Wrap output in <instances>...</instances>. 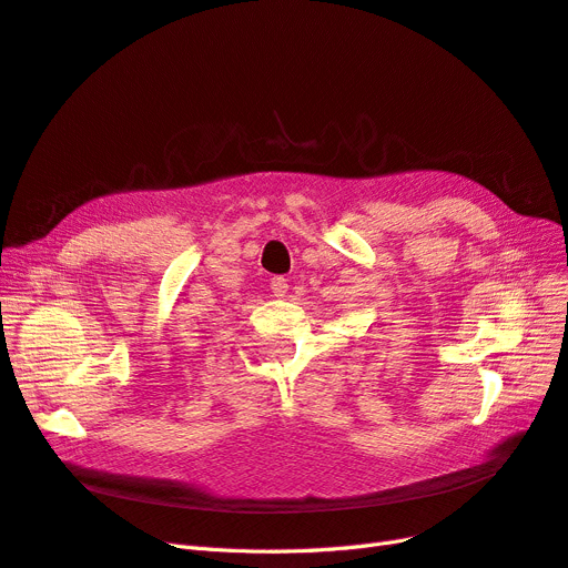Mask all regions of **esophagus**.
Instances as JSON below:
<instances>
[{"mask_svg":"<svg viewBox=\"0 0 568 568\" xmlns=\"http://www.w3.org/2000/svg\"><path fill=\"white\" fill-rule=\"evenodd\" d=\"M270 288H272V296L284 298V296L288 294V282H286L284 277H274V280L270 282Z\"/></svg>","mask_w":568,"mask_h":568,"instance_id":"obj_1","label":"esophagus"}]
</instances>
